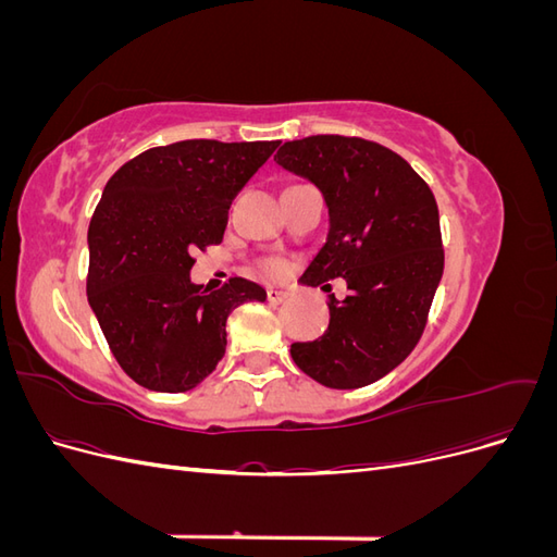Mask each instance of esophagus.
<instances>
[{"label":"esophagus","mask_w":557,"mask_h":557,"mask_svg":"<svg viewBox=\"0 0 557 557\" xmlns=\"http://www.w3.org/2000/svg\"><path fill=\"white\" fill-rule=\"evenodd\" d=\"M267 299L272 301V305H281V301L288 299V293H285V290H276V288H269V290H267Z\"/></svg>","instance_id":"obj_1"}]
</instances>
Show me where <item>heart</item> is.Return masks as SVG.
<instances>
[{"instance_id":"obj_1","label":"heart","mask_w":557,"mask_h":557,"mask_svg":"<svg viewBox=\"0 0 557 557\" xmlns=\"http://www.w3.org/2000/svg\"><path fill=\"white\" fill-rule=\"evenodd\" d=\"M262 272L267 276H278V274H283V262L281 260H264L262 262Z\"/></svg>"}]
</instances>
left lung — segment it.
<instances>
[{"label":"left lung","instance_id":"obj_1","mask_svg":"<svg viewBox=\"0 0 557 557\" xmlns=\"http://www.w3.org/2000/svg\"><path fill=\"white\" fill-rule=\"evenodd\" d=\"M274 160L323 193L330 232L301 283L330 293V325L315 342L293 344L301 372L336 391L383 379L425 330L444 274V248L430 185L381 144L318 134L285 141Z\"/></svg>","mask_w":557,"mask_h":557}]
</instances>
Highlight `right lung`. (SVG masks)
<instances>
[{
    "mask_svg": "<svg viewBox=\"0 0 557 557\" xmlns=\"http://www.w3.org/2000/svg\"><path fill=\"white\" fill-rule=\"evenodd\" d=\"M278 141L188 139L148 148L117 170L88 230V301L123 372L156 393H185L223 360L227 318L264 301L262 285L190 281L195 250L221 244L232 199Z\"/></svg>",
    "mask_w": 557,
    "mask_h": 557,
    "instance_id": "1",
    "label": "right lung"
}]
</instances>
